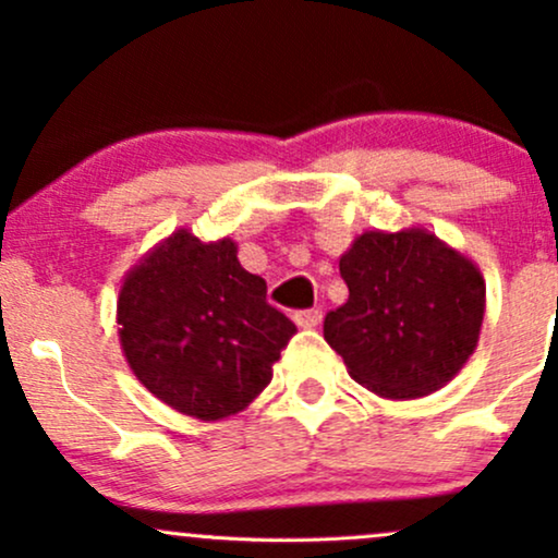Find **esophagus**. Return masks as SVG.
<instances>
[{
  "mask_svg": "<svg viewBox=\"0 0 558 558\" xmlns=\"http://www.w3.org/2000/svg\"><path fill=\"white\" fill-rule=\"evenodd\" d=\"M319 319H323V312L319 310H301V312H296V315H293V323L299 325V328H317L319 325Z\"/></svg>",
  "mask_w": 558,
  "mask_h": 558,
  "instance_id": "obj_1",
  "label": "esophagus"
}]
</instances>
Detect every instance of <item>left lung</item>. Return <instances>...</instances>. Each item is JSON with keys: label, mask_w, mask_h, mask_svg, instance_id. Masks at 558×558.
<instances>
[{"label": "left lung", "mask_w": 558, "mask_h": 558, "mask_svg": "<svg viewBox=\"0 0 558 558\" xmlns=\"http://www.w3.org/2000/svg\"><path fill=\"white\" fill-rule=\"evenodd\" d=\"M349 301L325 315V341L349 375L383 399L444 388L475 351L483 275L435 235L369 230L341 257Z\"/></svg>", "instance_id": "obj_1"}]
</instances>
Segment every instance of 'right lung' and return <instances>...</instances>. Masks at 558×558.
Here are the masks:
<instances>
[{
	"mask_svg": "<svg viewBox=\"0 0 558 558\" xmlns=\"http://www.w3.org/2000/svg\"><path fill=\"white\" fill-rule=\"evenodd\" d=\"M120 345L133 375L175 412L222 420L252 403L296 332L267 304V283L246 272L226 239L189 230L128 272L118 299Z\"/></svg>",
	"mask_w": 558,
	"mask_h": 558,
	"instance_id": "right-lung-1",
	"label": "right lung"
}]
</instances>
